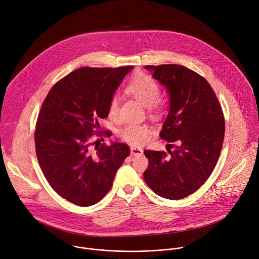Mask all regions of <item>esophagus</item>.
Masks as SVG:
<instances>
[{
	"instance_id": "1",
	"label": "esophagus",
	"mask_w": 259,
	"mask_h": 259,
	"mask_svg": "<svg viewBox=\"0 0 259 259\" xmlns=\"http://www.w3.org/2000/svg\"><path fill=\"white\" fill-rule=\"evenodd\" d=\"M131 154L133 156H141L143 154V149L142 148H139V147H135L133 146L131 148Z\"/></svg>"
}]
</instances>
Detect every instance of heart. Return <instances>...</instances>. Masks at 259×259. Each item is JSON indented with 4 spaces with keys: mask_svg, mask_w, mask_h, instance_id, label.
Here are the masks:
<instances>
[{
    "mask_svg": "<svg viewBox=\"0 0 259 259\" xmlns=\"http://www.w3.org/2000/svg\"><path fill=\"white\" fill-rule=\"evenodd\" d=\"M127 92L139 100L143 105L150 109L157 108V100L160 95L158 83L150 76L139 75L134 77L126 86ZM120 98L114 95L109 102V116L116 118L119 113ZM150 127L144 123L131 122L120 130L121 138L133 145H141L145 143L150 135Z\"/></svg>",
    "mask_w": 259,
    "mask_h": 259,
    "instance_id": "heart-1",
    "label": "heart"
}]
</instances>
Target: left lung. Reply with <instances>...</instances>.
Masks as SVG:
<instances>
[{
	"mask_svg": "<svg viewBox=\"0 0 259 259\" xmlns=\"http://www.w3.org/2000/svg\"><path fill=\"white\" fill-rule=\"evenodd\" d=\"M165 88L168 114L159 137L176 142L175 150H145L146 184L159 196L181 199L195 192L212 174L224 139V117L209 82L179 65L146 66ZM170 145V144H169Z\"/></svg>",
	"mask_w": 259,
	"mask_h": 259,
	"instance_id": "left-lung-1",
	"label": "left lung"
}]
</instances>
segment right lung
Listing matches in <instances>:
<instances>
[{"mask_svg": "<svg viewBox=\"0 0 259 259\" xmlns=\"http://www.w3.org/2000/svg\"><path fill=\"white\" fill-rule=\"evenodd\" d=\"M133 68H80L56 82L43 102L35 131L38 161L50 186L70 203H99L131 153L122 143L101 144L93 136L101 135L99 119L109 115L110 99Z\"/></svg>", "mask_w": 259, "mask_h": 259, "instance_id": "add662e5", "label": "right lung"}]
</instances>
